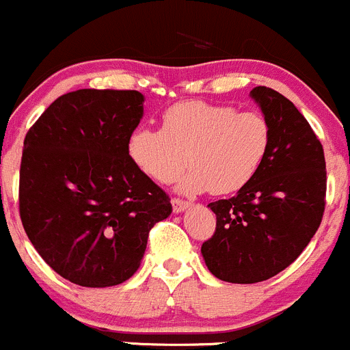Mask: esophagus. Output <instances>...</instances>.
Segmentation results:
<instances>
[{
    "label": "esophagus",
    "instance_id": "obj_1",
    "mask_svg": "<svg viewBox=\"0 0 350 350\" xmlns=\"http://www.w3.org/2000/svg\"><path fill=\"white\" fill-rule=\"evenodd\" d=\"M172 206H173V211H175V213H182V211H185V209H187L189 206H191V202L182 201V199H178V198H173L172 199Z\"/></svg>",
    "mask_w": 350,
    "mask_h": 350
}]
</instances>
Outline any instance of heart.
I'll use <instances>...</instances> for the list:
<instances>
[{
    "label": "heart",
    "instance_id": "heart-1",
    "mask_svg": "<svg viewBox=\"0 0 350 350\" xmlns=\"http://www.w3.org/2000/svg\"><path fill=\"white\" fill-rule=\"evenodd\" d=\"M271 146V127L262 113L234 106L180 101L163 111L161 129H139L129 139L134 165L158 184L182 178L187 194L239 192L251 184Z\"/></svg>",
    "mask_w": 350,
    "mask_h": 350
}]
</instances>
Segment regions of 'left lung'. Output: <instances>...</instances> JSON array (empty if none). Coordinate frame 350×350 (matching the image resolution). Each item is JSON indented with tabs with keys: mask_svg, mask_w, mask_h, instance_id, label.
<instances>
[{
	"mask_svg": "<svg viewBox=\"0 0 350 350\" xmlns=\"http://www.w3.org/2000/svg\"><path fill=\"white\" fill-rule=\"evenodd\" d=\"M271 127V146L251 184L209 202L216 230L202 244L206 266L230 284L268 280L299 258L325 213V152L308 120L280 92L251 91Z\"/></svg>",
	"mask_w": 350,
	"mask_h": 350,
	"instance_id": "8db88e82",
	"label": "left lung"
}]
</instances>
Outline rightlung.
<instances>
[{
    "instance_id": "add662e5",
    "label": "right lung",
    "mask_w": 350,
    "mask_h": 350,
    "mask_svg": "<svg viewBox=\"0 0 350 350\" xmlns=\"http://www.w3.org/2000/svg\"><path fill=\"white\" fill-rule=\"evenodd\" d=\"M139 91L79 89L29 129L20 163L23 230L59 277L111 287L137 271L149 230L168 218L166 192L129 156Z\"/></svg>"
}]
</instances>
